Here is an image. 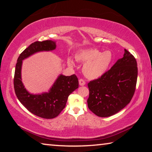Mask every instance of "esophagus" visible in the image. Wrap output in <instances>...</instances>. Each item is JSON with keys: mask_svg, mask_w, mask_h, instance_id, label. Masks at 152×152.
<instances>
[{"mask_svg": "<svg viewBox=\"0 0 152 152\" xmlns=\"http://www.w3.org/2000/svg\"><path fill=\"white\" fill-rule=\"evenodd\" d=\"M85 84H86V82L84 80H82V79L79 80V85L80 86H84L85 85Z\"/></svg>", "mask_w": 152, "mask_h": 152, "instance_id": "esophagus-1", "label": "esophagus"}]
</instances>
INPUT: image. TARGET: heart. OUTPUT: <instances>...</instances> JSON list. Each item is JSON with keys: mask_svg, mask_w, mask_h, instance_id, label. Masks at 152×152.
I'll return each mask as SVG.
<instances>
[{"mask_svg": "<svg viewBox=\"0 0 152 152\" xmlns=\"http://www.w3.org/2000/svg\"><path fill=\"white\" fill-rule=\"evenodd\" d=\"M76 59L84 63L82 68L84 76L90 79H96L108 70L113 61V56L110 50L101 52L96 49H88L78 51L76 54ZM68 64L70 66H74L72 59H68Z\"/></svg>", "mask_w": 152, "mask_h": 152, "instance_id": "heart-1", "label": "heart"}]
</instances>
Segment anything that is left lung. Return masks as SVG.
I'll return each instance as SVG.
<instances>
[{
    "label": "left lung",
    "instance_id": "left-lung-1",
    "mask_svg": "<svg viewBox=\"0 0 152 152\" xmlns=\"http://www.w3.org/2000/svg\"><path fill=\"white\" fill-rule=\"evenodd\" d=\"M137 66L134 56L125 50L123 57L109 70L88 84L89 109L98 117H107L127 106L135 91Z\"/></svg>",
    "mask_w": 152,
    "mask_h": 152
}]
</instances>
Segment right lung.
I'll list each match as a JSON object with an SVG mask.
<instances>
[{"label": "right lung", "mask_w": 152, "mask_h": 152, "mask_svg": "<svg viewBox=\"0 0 152 152\" xmlns=\"http://www.w3.org/2000/svg\"><path fill=\"white\" fill-rule=\"evenodd\" d=\"M56 48L54 41L33 43L20 53L15 66L14 88L17 97L29 111L43 119H53L60 114L66 107L69 95L78 88V78L75 74L70 76L60 74L48 92L31 94L22 82V64L25 59L36 53L51 51Z\"/></svg>", "instance_id": "obj_1"}]
</instances>
